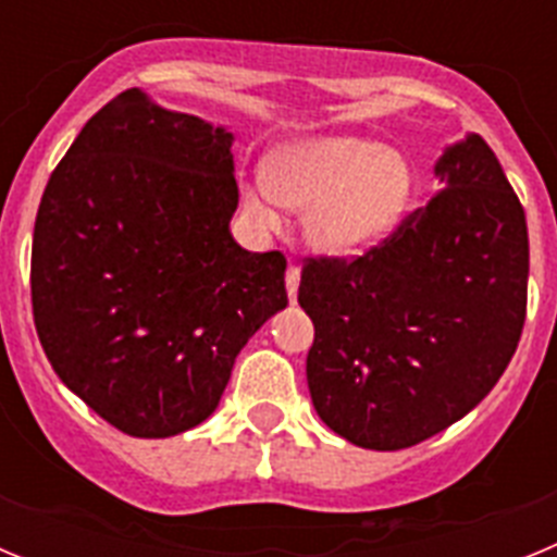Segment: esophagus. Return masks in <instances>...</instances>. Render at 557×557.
Returning a JSON list of instances; mask_svg holds the SVG:
<instances>
[{
  "mask_svg": "<svg viewBox=\"0 0 557 557\" xmlns=\"http://www.w3.org/2000/svg\"><path fill=\"white\" fill-rule=\"evenodd\" d=\"M298 284H301V270H298V264H289V268H287V295H289V301H295V295H298Z\"/></svg>",
  "mask_w": 557,
  "mask_h": 557,
  "instance_id": "34e87169",
  "label": "esophagus"
}]
</instances>
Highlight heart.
Segmentation results:
<instances>
[{"label": "heart", "instance_id": "1", "mask_svg": "<svg viewBox=\"0 0 557 557\" xmlns=\"http://www.w3.org/2000/svg\"><path fill=\"white\" fill-rule=\"evenodd\" d=\"M410 164L385 145L359 136H323L275 150L264 184L245 189V203L268 228L275 203L307 211V239L332 256L357 253L385 234L410 198Z\"/></svg>", "mask_w": 557, "mask_h": 557}]
</instances>
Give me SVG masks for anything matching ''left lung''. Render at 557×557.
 I'll use <instances>...</instances> for the list:
<instances>
[{
  "label": "left lung",
  "mask_w": 557,
  "mask_h": 557,
  "mask_svg": "<svg viewBox=\"0 0 557 557\" xmlns=\"http://www.w3.org/2000/svg\"><path fill=\"white\" fill-rule=\"evenodd\" d=\"M424 206L359 256H307L312 405L362 449L416 446L474 410L528 314V220L482 136L449 147Z\"/></svg>",
  "instance_id": "8db88e82"
}]
</instances>
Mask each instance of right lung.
Returning <instances> with one entry per match:
<instances>
[{
    "mask_svg": "<svg viewBox=\"0 0 557 557\" xmlns=\"http://www.w3.org/2000/svg\"><path fill=\"white\" fill-rule=\"evenodd\" d=\"M236 200L231 133L139 88L106 102L49 175L33 321L63 385L125 435L206 421L236 354L287 307L282 250L228 234Z\"/></svg>",
    "mask_w": 557,
    "mask_h": 557,
    "instance_id": "right-lung-1",
    "label": "right lung"
}]
</instances>
